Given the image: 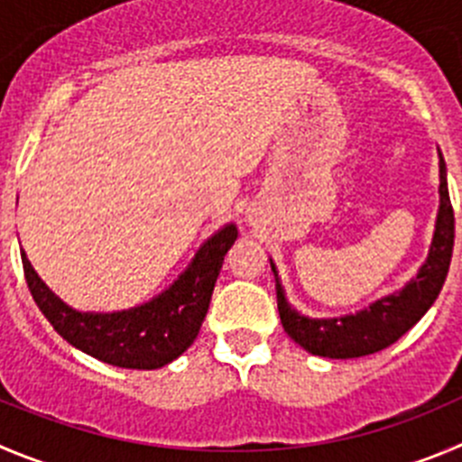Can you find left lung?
I'll list each match as a JSON object with an SVG mask.
<instances>
[{"instance_id": "1", "label": "left lung", "mask_w": 462, "mask_h": 462, "mask_svg": "<svg viewBox=\"0 0 462 462\" xmlns=\"http://www.w3.org/2000/svg\"><path fill=\"white\" fill-rule=\"evenodd\" d=\"M439 207L435 217L433 239L429 255L415 275L401 290L390 291L372 300L367 308L342 317H308L290 305L278 269L271 260L275 275V296L284 333L299 346L319 357L348 360V357L372 356L394 344L429 312L438 299L447 273H449L451 253H454V209L447 187V163L439 152Z\"/></svg>"}]
</instances>
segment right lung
<instances>
[{
	"label": "right lung",
	"instance_id": "obj_1",
	"mask_svg": "<svg viewBox=\"0 0 462 462\" xmlns=\"http://www.w3.org/2000/svg\"><path fill=\"white\" fill-rule=\"evenodd\" d=\"M236 226L226 223L198 248L187 269L148 303L118 312H81L47 287L20 251L33 300L51 328L86 356L123 369H159L178 360L200 333L223 260L236 241Z\"/></svg>",
	"mask_w": 462,
	"mask_h": 462
}]
</instances>
